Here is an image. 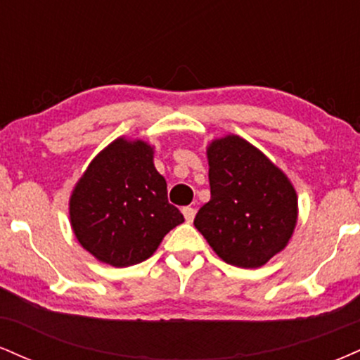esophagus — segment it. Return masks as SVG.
<instances>
[{
	"label": "esophagus",
	"mask_w": 360,
	"mask_h": 360,
	"mask_svg": "<svg viewBox=\"0 0 360 360\" xmlns=\"http://www.w3.org/2000/svg\"><path fill=\"white\" fill-rule=\"evenodd\" d=\"M183 214H184L186 221L191 223V221L194 220V214H196V210L191 208V206H184V208H183Z\"/></svg>",
	"instance_id": "esophagus-1"
}]
</instances>
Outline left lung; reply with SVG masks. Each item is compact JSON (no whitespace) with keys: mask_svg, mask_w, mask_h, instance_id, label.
Returning <instances> with one entry per match:
<instances>
[{"mask_svg":"<svg viewBox=\"0 0 360 360\" xmlns=\"http://www.w3.org/2000/svg\"><path fill=\"white\" fill-rule=\"evenodd\" d=\"M212 200L194 226L226 264L260 267L286 247L298 217L292 184L262 152L237 135L208 147Z\"/></svg>","mask_w":360,"mask_h":360,"instance_id":"1","label":"left lung"}]
</instances>
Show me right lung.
I'll list each match as a JSON object with an SVG mask.
<instances>
[{"label": "right lung", "instance_id": "add662e5", "mask_svg": "<svg viewBox=\"0 0 360 360\" xmlns=\"http://www.w3.org/2000/svg\"><path fill=\"white\" fill-rule=\"evenodd\" d=\"M152 147L118 139L94 157L71 196V225L89 254L128 267L154 254L183 213L167 201Z\"/></svg>", "mask_w": 360, "mask_h": 360}]
</instances>
